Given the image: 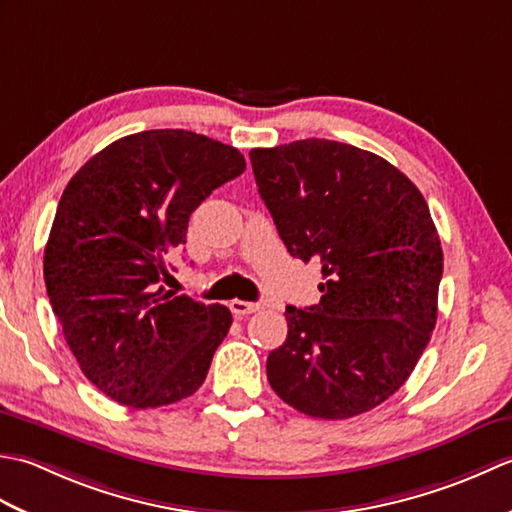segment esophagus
I'll use <instances>...</instances> for the list:
<instances>
[{
  "instance_id": "obj_1",
  "label": "esophagus",
  "mask_w": 512,
  "mask_h": 512,
  "mask_svg": "<svg viewBox=\"0 0 512 512\" xmlns=\"http://www.w3.org/2000/svg\"><path fill=\"white\" fill-rule=\"evenodd\" d=\"M228 308L235 314V317H246V314H253L259 310V303L253 301H242V299H233L228 303Z\"/></svg>"
}]
</instances>
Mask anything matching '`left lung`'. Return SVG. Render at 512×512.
<instances>
[{
	"mask_svg": "<svg viewBox=\"0 0 512 512\" xmlns=\"http://www.w3.org/2000/svg\"><path fill=\"white\" fill-rule=\"evenodd\" d=\"M250 162L288 253L325 277L317 306L286 308L270 387L312 418L378 407L436 328L444 257L427 202L385 158L336 140L250 149Z\"/></svg>",
	"mask_w": 512,
	"mask_h": 512,
	"instance_id": "1",
	"label": "left lung"
}]
</instances>
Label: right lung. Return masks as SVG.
<instances>
[{"label": "right lung", "instance_id": "obj_1", "mask_svg": "<svg viewBox=\"0 0 512 512\" xmlns=\"http://www.w3.org/2000/svg\"><path fill=\"white\" fill-rule=\"evenodd\" d=\"M246 169L231 145L149 129L107 145L65 187L43 255L52 310L81 372L132 409L198 391L231 310L173 295L167 259L191 213Z\"/></svg>", "mask_w": 512, "mask_h": 512}]
</instances>
